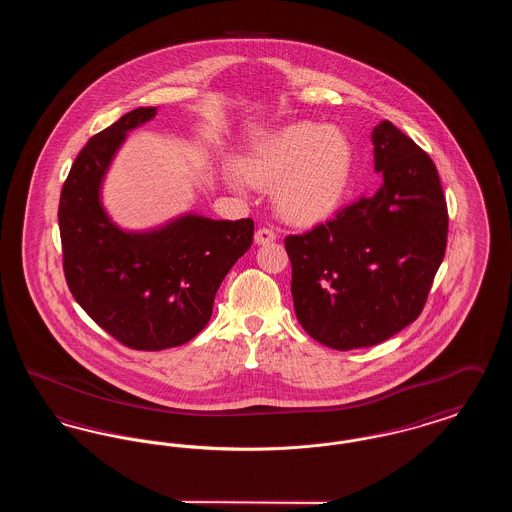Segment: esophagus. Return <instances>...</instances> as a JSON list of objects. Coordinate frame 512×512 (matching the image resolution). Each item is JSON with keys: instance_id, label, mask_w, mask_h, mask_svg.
<instances>
[{"instance_id": "34e87169", "label": "esophagus", "mask_w": 512, "mask_h": 512, "mask_svg": "<svg viewBox=\"0 0 512 512\" xmlns=\"http://www.w3.org/2000/svg\"><path fill=\"white\" fill-rule=\"evenodd\" d=\"M276 240V232L272 228H259L255 232V244L267 245L272 244Z\"/></svg>"}]
</instances>
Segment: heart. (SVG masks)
Listing matches in <instances>:
<instances>
[{"instance_id":"1","label":"heart","mask_w":512,"mask_h":512,"mask_svg":"<svg viewBox=\"0 0 512 512\" xmlns=\"http://www.w3.org/2000/svg\"><path fill=\"white\" fill-rule=\"evenodd\" d=\"M353 165V146L340 128L293 122L255 140L236 169L249 186L272 190L280 219L307 228L338 213Z\"/></svg>"}]
</instances>
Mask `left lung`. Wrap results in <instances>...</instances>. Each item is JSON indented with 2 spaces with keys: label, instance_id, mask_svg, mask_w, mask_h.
Listing matches in <instances>:
<instances>
[{
  "label": "left lung",
  "instance_id": "obj_1",
  "mask_svg": "<svg viewBox=\"0 0 512 512\" xmlns=\"http://www.w3.org/2000/svg\"><path fill=\"white\" fill-rule=\"evenodd\" d=\"M372 144L380 190L284 242L295 317L338 351L376 345L416 320L447 245V203L430 155L390 121L374 128Z\"/></svg>",
  "mask_w": 512,
  "mask_h": 512
}]
</instances>
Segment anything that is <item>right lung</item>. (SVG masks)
<instances>
[{
	"label": "right lung",
	"mask_w": 512,
	"mask_h": 512,
	"mask_svg": "<svg viewBox=\"0 0 512 512\" xmlns=\"http://www.w3.org/2000/svg\"><path fill=\"white\" fill-rule=\"evenodd\" d=\"M138 107L82 147L63 184V270L76 303L122 345L161 351L195 338L213 315L220 282L253 242V220L184 215L149 232H124L99 188L126 132L151 121Z\"/></svg>",
	"instance_id": "obj_1"
}]
</instances>
